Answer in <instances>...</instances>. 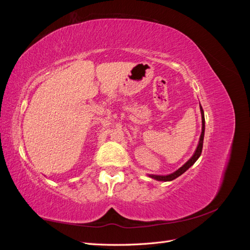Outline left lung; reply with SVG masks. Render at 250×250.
I'll return each instance as SVG.
<instances>
[{"label": "left lung", "instance_id": "obj_1", "mask_svg": "<svg viewBox=\"0 0 250 250\" xmlns=\"http://www.w3.org/2000/svg\"><path fill=\"white\" fill-rule=\"evenodd\" d=\"M200 112H201V119H202V129H201V134H200L197 148H196L195 152L192 155V157L185 165L181 166V167L178 170H176L175 172H173L171 174H168V175H154V174H149V175H148L149 177L153 178L155 180H158V181H171L173 179L177 178L178 176H180L181 174H184L188 168L192 167V166L195 164L196 161L198 160L199 156L201 155V152H202L203 139H204V129H206V121H204V112H203V109L201 107V105H200Z\"/></svg>", "mask_w": 250, "mask_h": 250}]
</instances>
